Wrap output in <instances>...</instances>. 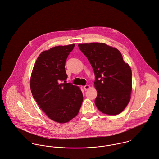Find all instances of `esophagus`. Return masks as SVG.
Masks as SVG:
<instances>
[{"label":"esophagus","mask_w":159,"mask_h":159,"mask_svg":"<svg viewBox=\"0 0 159 159\" xmlns=\"http://www.w3.org/2000/svg\"><path fill=\"white\" fill-rule=\"evenodd\" d=\"M83 88H84V90H88V89L89 88V86L88 85V84H86V85H85V86H83Z\"/></svg>","instance_id":"obj_1"}]
</instances>
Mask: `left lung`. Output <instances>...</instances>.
Here are the masks:
<instances>
[{
  "label": "left lung",
  "mask_w": 159,
  "mask_h": 159,
  "mask_svg": "<svg viewBox=\"0 0 159 159\" xmlns=\"http://www.w3.org/2000/svg\"><path fill=\"white\" fill-rule=\"evenodd\" d=\"M78 47L93 68L97 97L94 103L102 113H120L130 102L132 71L121 52L104 43L80 44Z\"/></svg>",
  "instance_id": "1"
}]
</instances>
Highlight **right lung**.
Returning a JSON list of instances; mask_svg holds the SVG:
<instances>
[{
  "label": "right lung",
  "mask_w": 159,
  "mask_h": 159,
  "mask_svg": "<svg viewBox=\"0 0 159 159\" xmlns=\"http://www.w3.org/2000/svg\"><path fill=\"white\" fill-rule=\"evenodd\" d=\"M75 46H56L42 52L30 81L32 94L39 107L49 118L60 123L78 115L83 100L80 88L66 81L65 63Z\"/></svg>",
  "instance_id": "obj_1"
}]
</instances>
